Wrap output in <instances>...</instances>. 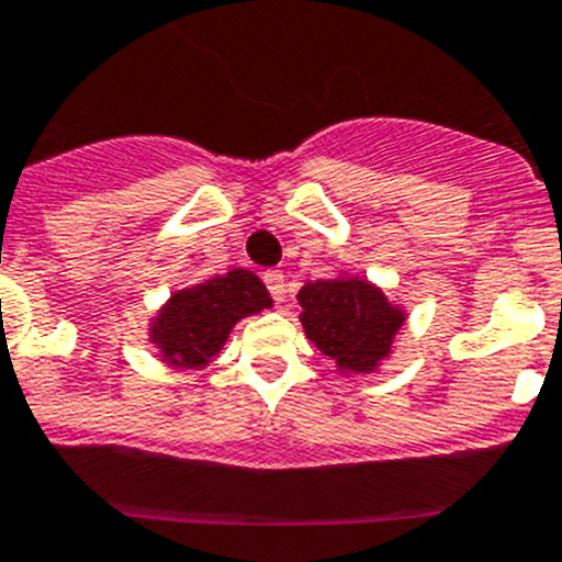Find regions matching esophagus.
Segmentation results:
<instances>
[{"instance_id": "34e87169", "label": "esophagus", "mask_w": 562, "mask_h": 562, "mask_svg": "<svg viewBox=\"0 0 562 562\" xmlns=\"http://www.w3.org/2000/svg\"><path fill=\"white\" fill-rule=\"evenodd\" d=\"M262 280H266V285H269L271 296H274L277 302L285 300V274H282V271H277V269L266 271V274H262Z\"/></svg>"}]
</instances>
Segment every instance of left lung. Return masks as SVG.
I'll use <instances>...</instances> for the list:
<instances>
[{"mask_svg":"<svg viewBox=\"0 0 562 562\" xmlns=\"http://www.w3.org/2000/svg\"><path fill=\"white\" fill-rule=\"evenodd\" d=\"M296 302L305 336L347 378L378 372L392 358L394 336L408 318L406 307L389 300L383 288L350 271L305 282Z\"/></svg>","mask_w":562,"mask_h":562,"instance_id":"1","label":"left lung"}]
</instances>
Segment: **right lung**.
I'll return each instance as SVG.
<instances>
[{"label": "right lung", "instance_id": "add662e5", "mask_svg": "<svg viewBox=\"0 0 562 562\" xmlns=\"http://www.w3.org/2000/svg\"><path fill=\"white\" fill-rule=\"evenodd\" d=\"M271 305L269 288L255 271L232 269L170 293V300L150 316L148 341L168 367L206 369L240 318Z\"/></svg>", "mask_w": 562, "mask_h": 562}]
</instances>
